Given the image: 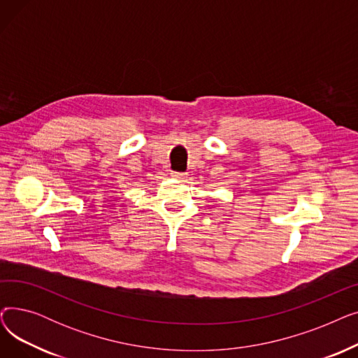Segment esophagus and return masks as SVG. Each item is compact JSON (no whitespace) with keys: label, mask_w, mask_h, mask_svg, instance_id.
<instances>
[{"label":"esophagus","mask_w":358,"mask_h":358,"mask_svg":"<svg viewBox=\"0 0 358 358\" xmlns=\"http://www.w3.org/2000/svg\"><path fill=\"white\" fill-rule=\"evenodd\" d=\"M171 177L177 178V180H185V178H187V174H184V173H176V171H173V173H171Z\"/></svg>","instance_id":"esophagus-1"}]
</instances>
